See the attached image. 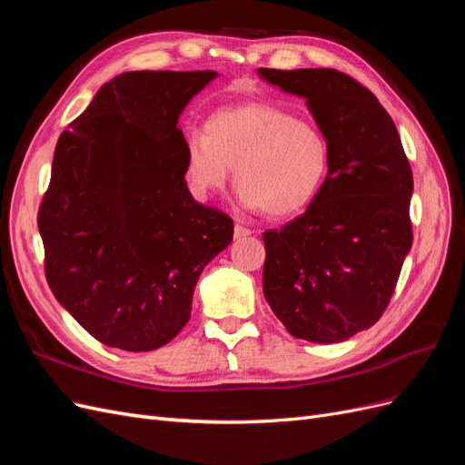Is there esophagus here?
<instances>
[{
	"instance_id": "obj_1",
	"label": "esophagus",
	"mask_w": 465,
	"mask_h": 465,
	"mask_svg": "<svg viewBox=\"0 0 465 465\" xmlns=\"http://www.w3.org/2000/svg\"><path fill=\"white\" fill-rule=\"evenodd\" d=\"M252 232H254V231L244 227V224H234V238H236V241H241V238L250 236Z\"/></svg>"
}]
</instances>
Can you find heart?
I'll return each instance as SVG.
<instances>
[{"instance_id":"obj_1","label":"heart","mask_w":465,"mask_h":465,"mask_svg":"<svg viewBox=\"0 0 465 465\" xmlns=\"http://www.w3.org/2000/svg\"><path fill=\"white\" fill-rule=\"evenodd\" d=\"M234 168L242 203L270 217L311 205L330 171V143L316 124L270 103L215 112L186 143V174L200 195L223 190Z\"/></svg>"}]
</instances>
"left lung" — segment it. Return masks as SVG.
Wrapping results in <instances>:
<instances>
[{
  "label": "left lung",
  "instance_id": "left-lung-1",
  "mask_svg": "<svg viewBox=\"0 0 465 465\" xmlns=\"http://www.w3.org/2000/svg\"><path fill=\"white\" fill-rule=\"evenodd\" d=\"M306 98L330 143V171L301 217L265 231L263 294L292 337L340 343L380 320L413 244V173L378 98L337 69H267Z\"/></svg>",
  "mask_w": 465,
  "mask_h": 465
}]
</instances>
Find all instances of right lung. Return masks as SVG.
Returning a JSON list of instances; mask_svg holds the SVG:
<instances>
[{
    "mask_svg": "<svg viewBox=\"0 0 465 465\" xmlns=\"http://www.w3.org/2000/svg\"><path fill=\"white\" fill-rule=\"evenodd\" d=\"M215 72H128L55 145L38 209L54 297L94 340L153 351L186 326L203 267L234 223L195 202L178 116Z\"/></svg>",
    "mask_w": 465,
    "mask_h": 465,
    "instance_id": "right-lung-1",
    "label": "right lung"
}]
</instances>
